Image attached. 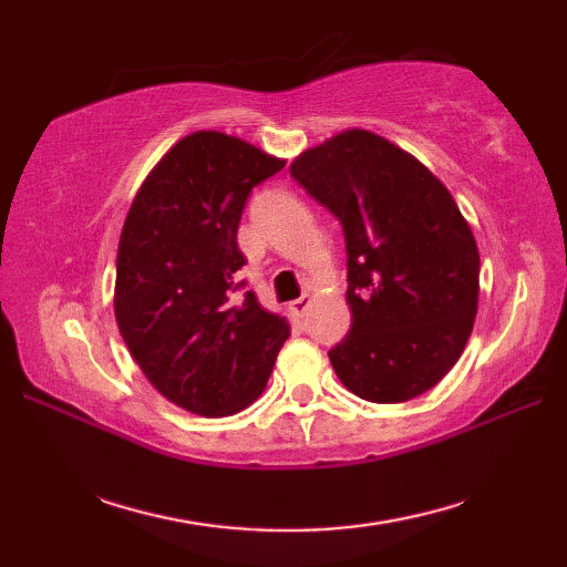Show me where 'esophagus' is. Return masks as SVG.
<instances>
[{
  "label": "esophagus",
  "mask_w": 567,
  "mask_h": 567,
  "mask_svg": "<svg viewBox=\"0 0 567 567\" xmlns=\"http://www.w3.org/2000/svg\"><path fill=\"white\" fill-rule=\"evenodd\" d=\"M309 305H311V295H309V292H305L302 297L295 299V302L290 305V309L295 311L297 317H305V315H307V309H309Z\"/></svg>",
  "instance_id": "esophagus-1"
}]
</instances>
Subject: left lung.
Instances as JSON below:
<instances>
[{
  "mask_svg": "<svg viewBox=\"0 0 567 567\" xmlns=\"http://www.w3.org/2000/svg\"><path fill=\"white\" fill-rule=\"evenodd\" d=\"M290 175L341 221L353 327L329 351L360 400L396 404L443 380L473 331L475 236L414 155L363 128L305 151Z\"/></svg>",
  "mask_w": 567,
  "mask_h": 567,
  "instance_id": "obj_1",
  "label": "left lung"
}]
</instances>
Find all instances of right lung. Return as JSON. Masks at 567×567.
<instances>
[{"label":"right lung","instance_id":"obj_1","mask_svg":"<svg viewBox=\"0 0 567 567\" xmlns=\"http://www.w3.org/2000/svg\"><path fill=\"white\" fill-rule=\"evenodd\" d=\"M285 161L197 131L165 153L126 214L116 252V323L143 375L173 404L228 416L256 402L290 336L244 292L238 224Z\"/></svg>","mask_w":567,"mask_h":567}]
</instances>
